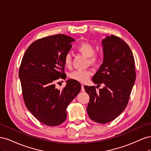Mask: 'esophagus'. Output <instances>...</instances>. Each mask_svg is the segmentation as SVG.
<instances>
[{
	"mask_svg": "<svg viewBox=\"0 0 151 151\" xmlns=\"http://www.w3.org/2000/svg\"><path fill=\"white\" fill-rule=\"evenodd\" d=\"M81 91H82V92H84V91H85V89H84V85H81Z\"/></svg>",
	"mask_w": 151,
	"mask_h": 151,
	"instance_id": "1",
	"label": "esophagus"
}]
</instances>
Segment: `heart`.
Here are the masks:
<instances>
[{"label": "heart", "mask_w": 151, "mask_h": 151, "mask_svg": "<svg viewBox=\"0 0 151 151\" xmlns=\"http://www.w3.org/2000/svg\"><path fill=\"white\" fill-rule=\"evenodd\" d=\"M77 49L84 57L88 58V63L90 65H95L99 62V56L94 53L95 48L93 45L89 42H83L77 46ZM64 65L68 68L72 67V58L69 53L65 55ZM91 74L92 72L89 70H77L71 72L69 76L73 80L85 83L89 80Z\"/></svg>", "instance_id": "1"}]
</instances>
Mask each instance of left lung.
<instances>
[{
	"mask_svg": "<svg viewBox=\"0 0 151 151\" xmlns=\"http://www.w3.org/2000/svg\"><path fill=\"white\" fill-rule=\"evenodd\" d=\"M103 62L92 81L103 88L84 86L89 96L87 112L91 120L107 123L119 116L129 103L135 81V60L131 50L124 41L115 35L102 41ZM97 88V87H96Z\"/></svg>",
	"mask_w": 151,
	"mask_h": 151,
	"instance_id": "8db88e82",
	"label": "left lung"
}]
</instances>
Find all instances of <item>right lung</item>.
<instances>
[{
    "mask_svg": "<svg viewBox=\"0 0 151 151\" xmlns=\"http://www.w3.org/2000/svg\"><path fill=\"white\" fill-rule=\"evenodd\" d=\"M74 41L65 35L37 40L27 48L22 59L19 77L26 106L48 126H58L65 120L66 108L81 91V84L73 79L68 80L62 90L55 84L64 77V57Z\"/></svg>",
    "mask_w": 151,
    "mask_h": 151,
    "instance_id": "add662e5",
    "label": "right lung"
}]
</instances>
